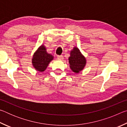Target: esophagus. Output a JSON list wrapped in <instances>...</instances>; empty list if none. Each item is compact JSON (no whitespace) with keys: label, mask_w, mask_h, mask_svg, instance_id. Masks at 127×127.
Masks as SVG:
<instances>
[{"label":"esophagus","mask_w":127,"mask_h":127,"mask_svg":"<svg viewBox=\"0 0 127 127\" xmlns=\"http://www.w3.org/2000/svg\"><path fill=\"white\" fill-rule=\"evenodd\" d=\"M58 58L59 59L62 60L63 59V55H58Z\"/></svg>","instance_id":"1"}]
</instances>
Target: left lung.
<instances>
[{"instance_id":"1","label":"left lung","mask_w":127,"mask_h":127,"mask_svg":"<svg viewBox=\"0 0 127 127\" xmlns=\"http://www.w3.org/2000/svg\"><path fill=\"white\" fill-rule=\"evenodd\" d=\"M69 62L70 64V69L76 73H78L82 70L86 63L85 58L81 54L79 49L77 48H74L70 51V56L69 58Z\"/></svg>"}]
</instances>
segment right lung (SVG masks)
I'll return each mask as SVG.
<instances>
[{"mask_svg":"<svg viewBox=\"0 0 127 127\" xmlns=\"http://www.w3.org/2000/svg\"><path fill=\"white\" fill-rule=\"evenodd\" d=\"M53 59V56L46 52L45 47L41 45L34 54L32 64L36 70L40 72H43L46 69L49 63Z\"/></svg>","mask_w":127,"mask_h":127,"instance_id":"right-lung-1","label":"right lung"}]
</instances>
